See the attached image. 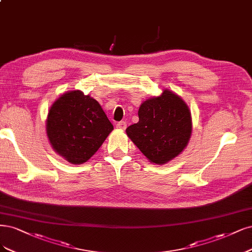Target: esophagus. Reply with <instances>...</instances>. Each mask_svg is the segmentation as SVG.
I'll return each mask as SVG.
<instances>
[{
	"label": "esophagus",
	"instance_id": "1",
	"mask_svg": "<svg viewBox=\"0 0 252 252\" xmlns=\"http://www.w3.org/2000/svg\"><path fill=\"white\" fill-rule=\"evenodd\" d=\"M117 128L118 129H122V130H125L126 129V127H127V124H126V122H124V121H122V122H119V123H117Z\"/></svg>",
	"mask_w": 252,
	"mask_h": 252
}]
</instances>
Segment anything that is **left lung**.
I'll use <instances>...</instances> for the list:
<instances>
[{
  "mask_svg": "<svg viewBox=\"0 0 252 252\" xmlns=\"http://www.w3.org/2000/svg\"><path fill=\"white\" fill-rule=\"evenodd\" d=\"M126 133L151 162L163 164L187 147L192 133L190 111L176 94L164 90L141 104L138 122Z\"/></svg>",
  "mask_w": 252,
  "mask_h": 252,
  "instance_id": "obj_1",
  "label": "left lung"
}]
</instances>
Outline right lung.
Listing matches in <instances>:
<instances>
[{"label":"right lung","instance_id":"1","mask_svg":"<svg viewBox=\"0 0 252 252\" xmlns=\"http://www.w3.org/2000/svg\"><path fill=\"white\" fill-rule=\"evenodd\" d=\"M46 129L55 152L80 164L98 151L114 126L96 100L81 91H72L51 106Z\"/></svg>","mask_w":252,"mask_h":252}]
</instances>
